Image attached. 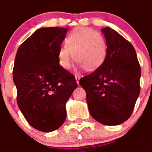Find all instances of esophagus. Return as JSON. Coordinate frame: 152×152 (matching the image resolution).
<instances>
[{
    "instance_id": "esophagus-1",
    "label": "esophagus",
    "mask_w": 152,
    "mask_h": 152,
    "mask_svg": "<svg viewBox=\"0 0 152 152\" xmlns=\"http://www.w3.org/2000/svg\"><path fill=\"white\" fill-rule=\"evenodd\" d=\"M75 78H76V83H77L78 85H79V79H80V76H75Z\"/></svg>"
}]
</instances>
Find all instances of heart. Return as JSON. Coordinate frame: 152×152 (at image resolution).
I'll list each match as a JSON object with an SVG mask.
<instances>
[{"instance_id": "b5f03b06", "label": "heart", "mask_w": 152, "mask_h": 152, "mask_svg": "<svg viewBox=\"0 0 152 152\" xmlns=\"http://www.w3.org/2000/svg\"><path fill=\"white\" fill-rule=\"evenodd\" d=\"M66 45L61 47L58 52L59 65L69 70L73 59L85 70L92 71L100 67L107 54V45L102 34L90 28L78 27L68 35Z\"/></svg>"}]
</instances>
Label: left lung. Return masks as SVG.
I'll return each instance as SVG.
<instances>
[{
  "instance_id": "1",
  "label": "left lung",
  "mask_w": 152,
  "mask_h": 152,
  "mask_svg": "<svg viewBox=\"0 0 152 152\" xmlns=\"http://www.w3.org/2000/svg\"><path fill=\"white\" fill-rule=\"evenodd\" d=\"M107 45L104 62L80 79L89 112L99 123L119 125L129 118L140 94L141 71L134 47L109 27L102 29Z\"/></svg>"
}]
</instances>
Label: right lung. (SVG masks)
<instances>
[{
  "label": "right lung",
  "mask_w": 152,
  "mask_h": 152,
  "mask_svg": "<svg viewBox=\"0 0 152 152\" xmlns=\"http://www.w3.org/2000/svg\"><path fill=\"white\" fill-rule=\"evenodd\" d=\"M68 28H41L18 48L13 68L20 110L33 128L50 132L66 119L65 104L77 87L75 76L59 65L58 52Z\"/></svg>",
  "instance_id": "right-lung-1"
}]
</instances>
